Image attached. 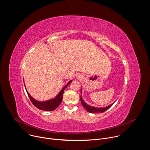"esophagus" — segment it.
<instances>
[{
    "label": "esophagus",
    "instance_id": "obj_1",
    "mask_svg": "<svg viewBox=\"0 0 150 150\" xmlns=\"http://www.w3.org/2000/svg\"><path fill=\"white\" fill-rule=\"evenodd\" d=\"M82 78V76H81V75H78V76H77V78L78 79H81Z\"/></svg>",
    "mask_w": 150,
    "mask_h": 150
}]
</instances>
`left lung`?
<instances>
[{
	"instance_id": "left-lung-1",
	"label": "left lung",
	"mask_w": 150,
	"mask_h": 150,
	"mask_svg": "<svg viewBox=\"0 0 150 150\" xmlns=\"http://www.w3.org/2000/svg\"><path fill=\"white\" fill-rule=\"evenodd\" d=\"M81 93H82V90H81ZM81 104L82 105V106L83 107V108L87 110V111L88 112H90V113H103L104 112L105 110H107L108 109H109L110 107L113 104H112L108 106L105 107V108H94V107L93 106H90V105L87 104L86 103H85L83 100L82 99V97L81 96Z\"/></svg>"
}]
</instances>
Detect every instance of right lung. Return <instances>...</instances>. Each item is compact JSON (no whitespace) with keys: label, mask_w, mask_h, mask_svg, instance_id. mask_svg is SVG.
Returning <instances> with one entry per match:
<instances>
[{"label":"right lung","mask_w":150,"mask_h":150,"mask_svg":"<svg viewBox=\"0 0 150 150\" xmlns=\"http://www.w3.org/2000/svg\"><path fill=\"white\" fill-rule=\"evenodd\" d=\"M72 80H71L65 87H64L62 90L60 91V93L56 96L55 98L47 100V101H38L37 100H35V99H34L31 96L30 94L28 93V92L27 91H26L27 93V94L31 100V101L32 102V103L34 105V106H35L37 108H38L40 110H45V111H53L57 107L60 105V104L62 102V98H63V94L64 92V90L69 85V83L71 82H72Z\"/></svg>","instance_id":"1"}]
</instances>
